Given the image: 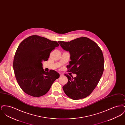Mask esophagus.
Here are the masks:
<instances>
[{"label":"esophagus","instance_id":"esophagus-1","mask_svg":"<svg viewBox=\"0 0 125 125\" xmlns=\"http://www.w3.org/2000/svg\"><path fill=\"white\" fill-rule=\"evenodd\" d=\"M63 75V74H61V73H60V76H62Z\"/></svg>","mask_w":125,"mask_h":125}]
</instances>
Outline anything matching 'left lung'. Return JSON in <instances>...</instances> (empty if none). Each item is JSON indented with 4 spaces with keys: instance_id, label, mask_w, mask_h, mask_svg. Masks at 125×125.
Returning <instances> with one entry per match:
<instances>
[{
    "instance_id": "obj_1",
    "label": "left lung",
    "mask_w": 125,
    "mask_h": 125,
    "mask_svg": "<svg viewBox=\"0 0 125 125\" xmlns=\"http://www.w3.org/2000/svg\"><path fill=\"white\" fill-rule=\"evenodd\" d=\"M61 47L70 54L68 71L76 74V77L65 74L67 84L63 86L65 94L73 100L87 97L99 83L104 70L102 51L95 42L82 37L70 42L59 41Z\"/></svg>"
}]
</instances>
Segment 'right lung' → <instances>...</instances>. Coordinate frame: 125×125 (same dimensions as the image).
Instances as JSON below:
<instances>
[{
  "label": "right lung",
  "instance_id": "1",
  "mask_svg": "<svg viewBox=\"0 0 125 125\" xmlns=\"http://www.w3.org/2000/svg\"><path fill=\"white\" fill-rule=\"evenodd\" d=\"M59 46L57 41L33 35L25 39L14 55L13 68L18 84L25 93L34 97L46 94L60 77L53 70L44 71L42 61H47L51 52Z\"/></svg>",
  "mask_w": 125,
  "mask_h": 125
}]
</instances>
